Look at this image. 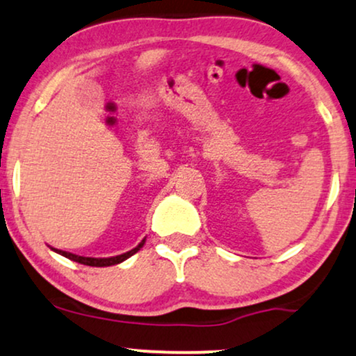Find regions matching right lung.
Returning a JSON list of instances; mask_svg holds the SVG:
<instances>
[{
  "label": "right lung",
  "mask_w": 356,
  "mask_h": 356,
  "mask_svg": "<svg viewBox=\"0 0 356 356\" xmlns=\"http://www.w3.org/2000/svg\"><path fill=\"white\" fill-rule=\"evenodd\" d=\"M143 244H145V239L137 245V248L131 249V251L120 254V256H113V257H84V256H77V254H72V252L60 251V249H54V251L57 254H60V256L71 259L74 262H79V264L92 266V267H107V266H115V264H120V262H124L125 259H129L130 256H134L135 252H138Z\"/></svg>",
  "instance_id": "right-lung-1"
}]
</instances>
